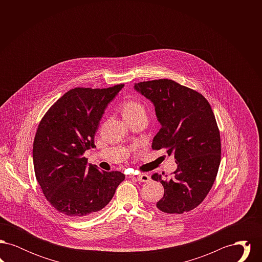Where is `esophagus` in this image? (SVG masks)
I'll use <instances>...</instances> for the list:
<instances>
[{
    "label": "esophagus",
    "instance_id": "34e87169",
    "mask_svg": "<svg viewBox=\"0 0 262 262\" xmlns=\"http://www.w3.org/2000/svg\"><path fill=\"white\" fill-rule=\"evenodd\" d=\"M137 180L141 183H148L150 181V177L148 174H140L137 176Z\"/></svg>",
    "mask_w": 262,
    "mask_h": 262
}]
</instances>
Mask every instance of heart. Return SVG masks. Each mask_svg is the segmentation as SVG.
<instances>
[{
    "label": "heart",
    "instance_id": "heart-1",
    "mask_svg": "<svg viewBox=\"0 0 262 262\" xmlns=\"http://www.w3.org/2000/svg\"><path fill=\"white\" fill-rule=\"evenodd\" d=\"M121 110L125 121H130L140 117H146L145 106L139 100H125L121 105Z\"/></svg>",
    "mask_w": 262,
    "mask_h": 262
}]
</instances>
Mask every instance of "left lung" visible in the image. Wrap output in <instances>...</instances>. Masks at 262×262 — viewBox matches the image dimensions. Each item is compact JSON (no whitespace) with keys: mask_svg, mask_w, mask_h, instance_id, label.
Returning a JSON list of instances; mask_svg holds the SVG:
<instances>
[{"mask_svg":"<svg viewBox=\"0 0 262 262\" xmlns=\"http://www.w3.org/2000/svg\"><path fill=\"white\" fill-rule=\"evenodd\" d=\"M135 89L154 104L161 124L152 149L166 150L178 164L170 180L152 174L164 187L156 205L171 214L190 211L208 194L221 161L220 132L211 106L200 92L171 79L139 82Z\"/></svg>","mask_w":262,"mask_h":262,"instance_id":"left-lung-1","label":"left lung"}]
</instances>
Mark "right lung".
Returning a JSON list of instances; mask_svg holds the SVG:
<instances>
[{
	"instance_id": "1",
	"label": "right lung",
	"mask_w": 262,
	"mask_h": 262,
	"mask_svg": "<svg viewBox=\"0 0 262 262\" xmlns=\"http://www.w3.org/2000/svg\"><path fill=\"white\" fill-rule=\"evenodd\" d=\"M124 84L76 88L64 93L44 115L33 142L34 171L51 205L73 219L103 209L125 180L119 171H99L83 153L94 137L108 104Z\"/></svg>"
}]
</instances>
